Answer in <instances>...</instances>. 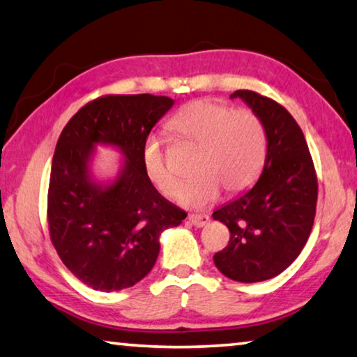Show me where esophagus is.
Here are the masks:
<instances>
[{"instance_id":"esophagus-1","label":"esophagus","mask_w":357,"mask_h":357,"mask_svg":"<svg viewBox=\"0 0 357 357\" xmlns=\"http://www.w3.org/2000/svg\"><path fill=\"white\" fill-rule=\"evenodd\" d=\"M189 222L195 227H204L210 222V216L208 215H190Z\"/></svg>"}]
</instances>
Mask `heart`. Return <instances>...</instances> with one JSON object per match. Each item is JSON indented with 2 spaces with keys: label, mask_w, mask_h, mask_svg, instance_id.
<instances>
[{
  "label": "heart",
  "mask_w": 357,
  "mask_h": 357,
  "mask_svg": "<svg viewBox=\"0 0 357 357\" xmlns=\"http://www.w3.org/2000/svg\"><path fill=\"white\" fill-rule=\"evenodd\" d=\"M179 135L200 144L194 172L181 200L190 208H204L220 199L221 189L237 194L247 189L261 172L266 155V132L252 110H234L211 99L184 105L172 120ZM142 168L147 179L165 195H176L179 178L165 157L160 136L152 132L142 146Z\"/></svg>",
  "instance_id": "1"
}]
</instances>
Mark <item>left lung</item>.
Wrapping results in <instances>:
<instances>
[{
	"label": "left lung",
	"mask_w": 357,
	"mask_h": 357,
	"mask_svg": "<svg viewBox=\"0 0 357 357\" xmlns=\"http://www.w3.org/2000/svg\"><path fill=\"white\" fill-rule=\"evenodd\" d=\"M236 98L261 120L266 158L257 183L213 211L231 232L213 261L226 278L253 284L279 275L306 245L314 225L317 178L305 135L289 112L248 89L232 93Z\"/></svg>",
	"instance_id": "8db88e82"
}]
</instances>
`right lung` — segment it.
I'll list each match as a JSON object with an SVG mask.
<instances>
[{"mask_svg": "<svg viewBox=\"0 0 357 357\" xmlns=\"http://www.w3.org/2000/svg\"><path fill=\"white\" fill-rule=\"evenodd\" d=\"M174 100L167 96H104L79 109L63 128L52 157L47 221L62 263L83 284L119 291L151 273L160 236L185 216L165 199L142 168V146ZM115 148L114 178L92 172L95 149Z\"/></svg>", "mask_w": 357, "mask_h": 357, "instance_id": "add662e5", "label": "right lung"}]
</instances>
